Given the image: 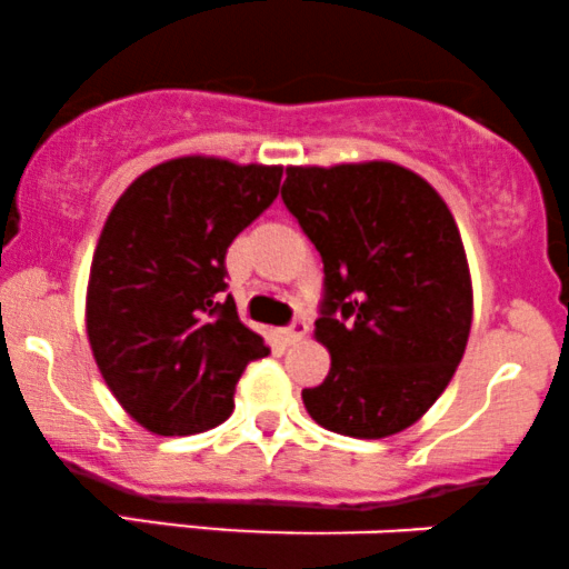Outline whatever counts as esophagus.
<instances>
[{
  "label": "esophagus",
  "instance_id": "34e87169",
  "mask_svg": "<svg viewBox=\"0 0 569 569\" xmlns=\"http://www.w3.org/2000/svg\"><path fill=\"white\" fill-rule=\"evenodd\" d=\"M307 331H310V323L307 321H302V318H299V321H293L289 329H283L280 331V339H283V345H297L299 339H302Z\"/></svg>",
  "mask_w": 569,
  "mask_h": 569
}]
</instances>
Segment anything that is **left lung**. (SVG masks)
<instances>
[{"label": "left lung", "mask_w": 569, "mask_h": 569, "mask_svg": "<svg viewBox=\"0 0 569 569\" xmlns=\"http://www.w3.org/2000/svg\"><path fill=\"white\" fill-rule=\"evenodd\" d=\"M286 208L323 259L316 339L331 369L302 390L307 415L352 439L415 426L460 367L473 283L452 211L390 160L289 166Z\"/></svg>", "instance_id": "left-lung-1"}]
</instances>
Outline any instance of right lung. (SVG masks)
Segmentation results:
<instances>
[{
	"mask_svg": "<svg viewBox=\"0 0 569 569\" xmlns=\"http://www.w3.org/2000/svg\"><path fill=\"white\" fill-rule=\"evenodd\" d=\"M283 166L184 154L143 171L109 211L84 329L120 407L158 436L217 428L264 339L221 299L227 248L280 192Z\"/></svg>",
	"mask_w": 569,
	"mask_h": 569,
	"instance_id": "right-lung-1",
	"label": "right lung"
}]
</instances>
